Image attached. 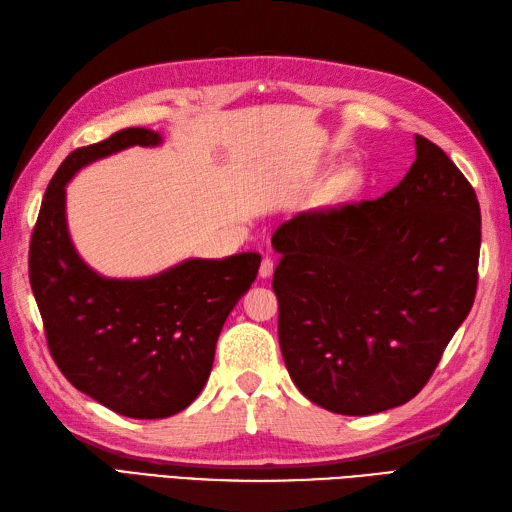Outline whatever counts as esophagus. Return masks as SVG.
I'll return each instance as SVG.
<instances>
[{"label": "esophagus", "mask_w": 512, "mask_h": 512, "mask_svg": "<svg viewBox=\"0 0 512 512\" xmlns=\"http://www.w3.org/2000/svg\"><path fill=\"white\" fill-rule=\"evenodd\" d=\"M272 272H274L272 257H264V261H261V266H259V277L268 279V277H272Z\"/></svg>", "instance_id": "1"}]
</instances>
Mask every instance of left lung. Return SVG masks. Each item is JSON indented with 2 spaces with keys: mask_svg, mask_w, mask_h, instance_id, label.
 I'll return each instance as SVG.
<instances>
[{
  "mask_svg": "<svg viewBox=\"0 0 512 512\" xmlns=\"http://www.w3.org/2000/svg\"><path fill=\"white\" fill-rule=\"evenodd\" d=\"M376 201L298 214L274 231L279 344L305 398L372 415L415 398L474 305L480 205L435 142Z\"/></svg>",
  "mask_w": 512,
  "mask_h": 512,
  "instance_id": "1",
  "label": "left lung"
}]
</instances>
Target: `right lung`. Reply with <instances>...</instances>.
Listing matches in <instances>:
<instances>
[{
    "label": "right lung",
    "instance_id": "right-lung-1",
    "mask_svg": "<svg viewBox=\"0 0 512 512\" xmlns=\"http://www.w3.org/2000/svg\"><path fill=\"white\" fill-rule=\"evenodd\" d=\"M160 142L157 131L129 127L75 149L49 181L30 242L51 357L75 389L136 419L170 417L199 396L222 324L261 264L259 253L186 259L147 279H108L84 264L67 229V183L101 157Z\"/></svg>",
    "mask_w": 512,
    "mask_h": 512
}]
</instances>
